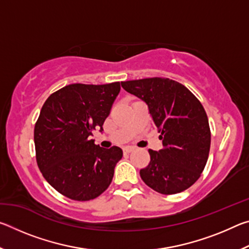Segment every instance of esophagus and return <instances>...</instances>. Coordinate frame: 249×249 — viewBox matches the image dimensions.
Segmentation results:
<instances>
[{
	"label": "esophagus",
	"mask_w": 249,
	"mask_h": 249,
	"mask_svg": "<svg viewBox=\"0 0 249 249\" xmlns=\"http://www.w3.org/2000/svg\"><path fill=\"white\" fill-rule=\"evenodd\" d=\"M134 149H135L134 147H132V146H127V147H124V148H123V151H124L125 154H129L130 151H133Z\"/></svg>",
	"instance_id": "obj_1"
}]
</instances>
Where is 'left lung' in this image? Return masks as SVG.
Listing matches in <instances>:
<instances>
[{"label":"left lung","mask_w":249,"mask_h":249,"mask_svg":"<svg viewBox=\"0 0 249 249\" xmlns=\"http://www.w3.org/2000/svg\"><path fill=\"white\" fill-rule=\"evenodd\" d=\"M128 93L148 105L163 148L149 149L150 161L140 174L161 195L180 193L200 178L209 157V120L199 100L182 84L168 78L121 82Z\"/></svg>","instance_id":"left-lung-1"}]
</instances>
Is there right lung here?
<instances>
[{"label":"right lung","mask_w":249,"mask_h":249,"mask_svg":"<svg viewBox=\"0 0 249 249\" xmlns=\"http://www.w3.org/2000/svg\"><path fill=\"white\" fill-rule=\"evenodd\" d=\"M121 91L120 82L69 84L41 107L34 129L36 160L53 189L75 201L98 197L111 184L120 147L102 148L90 140L103 123Z\"/></svg>","instance_id":"right-lung-1"}]
</instances>
